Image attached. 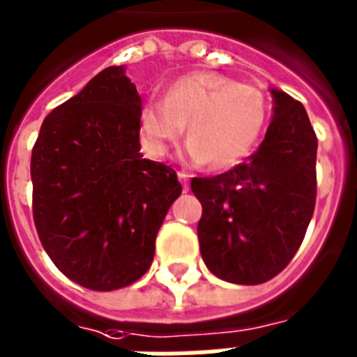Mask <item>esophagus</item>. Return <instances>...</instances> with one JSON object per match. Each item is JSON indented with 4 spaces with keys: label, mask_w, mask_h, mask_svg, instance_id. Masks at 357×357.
I'll list each match as a JSON object with an SVG mask.
<instances>
[{
    "label": "esophagus",
    "mask_w": 357,
    "mask_h": 357,
    "mask_svg": "<svg viewBox=\"0 0 357 357\" xmlns=\"http://www.w3.org/2000/svg\"><path fill=\"white\" fill-rule=\"evenodd\" d=\"M189 174L187 172H178V179L181 181V185H183L185 190H189Z\"/></svg>",
    "instance_id": "esophagus-1"
}]
</instances>
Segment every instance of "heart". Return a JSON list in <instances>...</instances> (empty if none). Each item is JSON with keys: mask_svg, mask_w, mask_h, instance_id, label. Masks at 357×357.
I'll use <instances>...</instances> for the list:
<instances>
[{"mask_svg": "<svg viewBox=\"0 0 357 357\" xmlns=\"http://www.w3.org/2000/svg\"><path fill=\"white\" fill-rule=\"evenodd\" d=\"M266 116L268 107L259 89L215 72H196L174 81L165 98L146 100L140 109V139L151 155L162 157L187 126L185 157L222 170L252 151Z\"/></svg>", "mask_w": 357, "mask_h": 357, "instance_id": "1", "label": "heart"}]
</instances>
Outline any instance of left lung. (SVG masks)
Instances as JSON below:
<instances>
[{"label": "left lung", "instance_id": "8db88e82", "mask_svg": "<svg viewBox=\"0 0 357 357\" xmlns=\"http://www.w3.org/2000/svg\"><path fill=\"white\" fill-rule=\"evenodd\" d=\"M272 120L248 161L195 178L202 204V259L217 278L257 285L287 266L304 241L317 198V137L304 105L268 89Z\"/></svg>", "mask_w": 357, "mask_h": 357}]
</instances>
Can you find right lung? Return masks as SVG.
<instances>
[{"instance_id": "obj_1", "label": "right lung", "mask_w": 357, "mask_h": 357, "mask_svg": "<svg viewBox=\"0 0 357 357\" xmlns=\"http://www.w3.org/2000/svg\"><path fill=\"white\" fill-rule=\"evenodd\" d=\"M140 109L126 68L109 66L47 114L31 155L42 246L64 276L92 291L146 274L181 195L172 168L140 153Z\"/></svg>"}]
</instances>
